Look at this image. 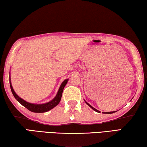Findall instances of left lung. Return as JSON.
Returning <instances> with one entry per match:
<instances>
[{
  "mask_svg": "<svg viewBox=\"0 0 147 147\" xmlns=\"http://www.w3.org/2000/svg\"><path fill=\"white\" fill-rule=\"evenodd\" d=\"M84 101H85V102H86L87 104H88V105L89 107H90V108H91V109H93L94 111H95L96 112L100 113V111H98V110H97V109H95L94 108H93V107L92 106H91L90 104H89V103L87 102H86L85 100H84ZM116 111H109V112H102V113H109V114H110V113H115V112H116Z\"/></svg>",
  "mask_w": 147,
  "mask_h": 147,
  "instance_id": "obj_1",
  "label": "left lung"
}]
</instances>
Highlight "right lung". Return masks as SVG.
I'll list each match as a JSON object with an SVG mask.
<instances>
[{
  "mask_svg": "<svg viewBox=\"0 0 147 147\" xmlns=\"http://www.w3.org/2000/svg\"><path fill=\"white\" fill-rule=\"evenodd\" d=\"M68 80L69 79H65L63 82L61 83L56 96L52 100L45 104H33V103H30L28 102H26V100H23V98L19 97V96L17 95L16 92H15V91L13 90V87H12L11 79H10V75H9V84H10L11 93L14 96V97L16 98V100L18 101L20 104L25 107V108L28 109V110L34 113L47 112V111H49V110H51V109L54 108V107H56L57 105H58L61 100L62 93H63V89L67 84V83Z\"/></svg>",
  "mask_w": 147,
  "mask_h": 147,
  "instance_id": "1",
  "label": "right lung"
}]
</instances>
